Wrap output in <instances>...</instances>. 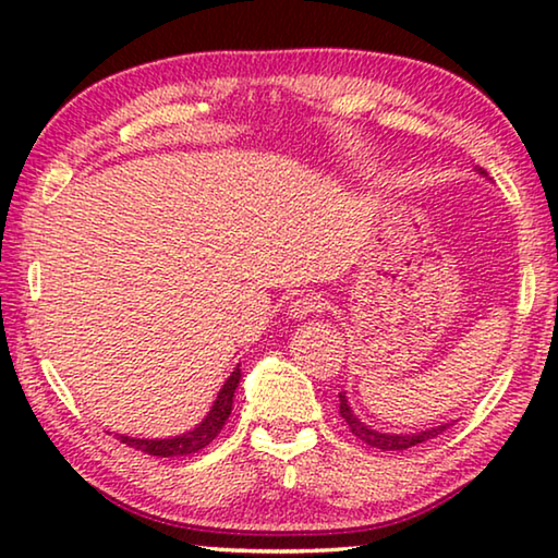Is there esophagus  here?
I'll return each mask as SVG.
<instances>
[{
  "label": "esophagus",
  "mask_w": 558,
  "mask_h": 558,
  "mask_svg": "<svg viewBox=\"0 0 558 558\" xmlns=\"http://www.w3.org/2000/svg\"><path fill=\"white\" fill-rule=\"evenodd\" d=\"M323 307H325L323 295H317V292H300L298 298L290 300L288 315H290L292 319H305L307 315L323 313Z\"/></svg>",
  "instance_id": "esophagus-1"
}]
</instances>
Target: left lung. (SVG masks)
Segmentation results:
<instances>
[{
  "label": "left lung",
  "instance_id": "8db88e82",
  "mask_svg": "<svg viewBox=\"0 0 558 558\" xmlns=\"http://www.w3.org/2000/svg\"><path fill=\"white\" fill-rule=\"evenodd\" d=\"M480 174H485L483 169H480ZM339 415H342L349 430H352V436L366 442V446L379 448V450H409L413 446H418V442H426L430 438L440 436V433L450 426V423H442V426L415 430V433H381L372 426H366V423L359 418V415L352 411V405H349L344 393H339Z\"/></svg>",
  "mask_w": 558,
  "mask_h": 558
}]
</instances>
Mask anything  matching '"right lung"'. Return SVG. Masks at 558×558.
Returning a JSON list of instances; mask_svg holds the SVG:
<instances>
[{"label": "right lung", "mask_w": 558, "mask_h": 558, "mask_svg": "<svg viewBox=\"0 0 558 558\" xmlns=\"http://www.w3.org/2000/svg\"><path fill=\"white\" fill-rule=\"evenodd\" d=\"M239 381H241V369L235 366L229 379H226V384L221 386V391H219V396H216L211 411L206 413V418L196 428L182 433V436L153 438V440L118 436V440L125 442V446H130V448L143 450V452H147V456H157V458L194 456V452H199L202 448L209 446V442L221 433L223 423L229 421L231 409H233V393H235V389H239Z\"/></svg>", "instance_id": "add662e5"}]
</instances>
